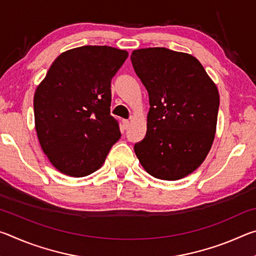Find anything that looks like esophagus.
<instances>
[{"mask_svg": "<svg viewBox=\"0 0 256 256\" xmlns=\"http://www.w3.org/2000/svg\"><path fill=\"white\" fill-rule=\"evenodd\" d=\"M123 128H124V130H126V128H130V120H123Z\"/></svg>", "mask_w": 256, "mask_h": 256, "instance_id": "esophagus-1", "label": "esophagus"}]
</instances>
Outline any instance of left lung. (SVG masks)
<instances>
[{"label":"left lung","instance_id":"8db88e82","mask_svg":"<svg viewBox=\"0 0 256 256\" xmlns=\"http://www.w3.org/2000/svg\"><path fill=\"white\" fill-rule=\"evenodd\" d=\"M134 71L148 90L146 133L134 146L156 178L177 180L204 162L216 130L219 92L193 55L164 47L132 52Z\"/></svg>","mask_w":256,"mask_h":256}]
</instances>
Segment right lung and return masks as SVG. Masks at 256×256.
I'll use <instances>...</instances> for the list:
<instances>
[{
  "mask_svg": "<svg viewBox=\"0 0 256 256\" xmlns=\"http://www.w3.org/2000/svg\"><path fill=\"white\" fill-rule=\"evenodd\" d=\"M128 53L81 46L58 55L34 96V128L44 154L64 175L84 177L105 162L120 138L110 115V81Z\"/></svg>",
  "mask_w": 256,
  "mask_h": 256,
  "instance_id": "right-lung-1",
  "label": "right lung"
}]
</instances>
